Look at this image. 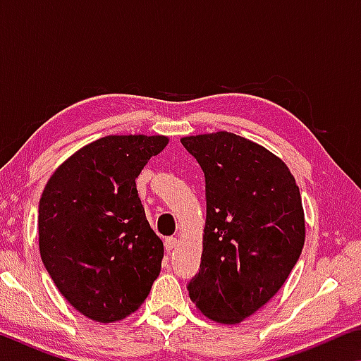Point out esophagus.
Segmentation results:
<instances>
[{"instance_id":"1","label":"esophagus","mask_w":361,"mask_h":361,"mask_svg":"<svg viewBox=\"0 0 361 361\" xmlns=\"http://www.w3.org/2000/svg\"><path fill=\"white\" fill-rule=\"evenodd\" d=\"M175 245H176L175 237H167V239L164 240V247H166L167 252H172V250L175 248Z\"/></svg>"}]
</instances>
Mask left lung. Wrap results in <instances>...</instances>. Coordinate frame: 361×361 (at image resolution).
Listing matches in <instances>:
<instances>
[{"label":"left lung","mask_w":361,"mask_h":361,"mask_svg":"<svg viewBox=\"0 0 361 361\" xmlns=\"http://www.w3.org/2000/svg\"><path fill=\"white\" fill-rule=\"evenodd\" d=\"M205 175L200 269L188 291L200 312L239 323L282 288L304 247L301 194L282 159L229 132L181 138Z\"/></svg>","instance_id":"1"}]
</instances>
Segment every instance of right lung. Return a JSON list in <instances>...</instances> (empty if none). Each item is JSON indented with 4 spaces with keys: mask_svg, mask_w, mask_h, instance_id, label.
<instances>
[{
    "mask_svg": "<svg viewBox=\"0 0 361 361\" xmlns=\"http://www.w3.org/2000/svg\"><path fill=\"white\" fill-rule=\"evenodd\" d=\"M166 137L111 135L84 146L39 199V253L63 298L109 323L140 307L161 272L162 240L146 219L135 180Z\"/></svg>",
    "mask_w": 361,
    "mask_h": 361,
    "instance_id": "right-lung-1",
    "label": "right lung"
}]
</instances>
